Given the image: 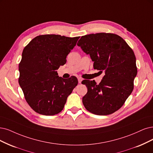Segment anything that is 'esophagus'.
Instances as JSON below:
<instances>
[{"instance_id":"1","label":"esophagus","mask_w":153,"mask_h":153,"mask_svg":"<svg viewBox=\"0 0 153 153\" xmlns=\"http://www.w3.org/2000/svg\"><path fill=\"white\" fill-rule=\"evenodd\" d=\"M82 81V79L81 77H78V82H79V83H81Z\"/></svg>"}]
</instances>
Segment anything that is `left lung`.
<instances>
[{
    "mask_svg": "<svg viewBox=\"0 0 153 153\" xmlns=\"http://www.w3.org/2000/svg\"><path fill=\"white\" fill-rule=\"evenodd\" d=\"M77 45L89 54L94 69L105 74L99 84L94 81H82L88 88L82 98L84 107L95 115L113 114L121 108L133 91L137 69L132 49L114 33L82 36Z\"/></svg>",
    "mask_w": 153,
    "mask_h": 153,
    "instance_id": "left-lung-1",
    "label": "left lung"
}]
</instances>
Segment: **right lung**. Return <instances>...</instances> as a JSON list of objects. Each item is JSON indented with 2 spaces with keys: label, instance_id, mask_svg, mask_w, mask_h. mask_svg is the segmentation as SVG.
<instances>
[{
  "label": "right lung",
  "instance_id": "add662e5",
  "mask_svg": "<svg viewBox=\"0 0 153 153\" xmlns=\"http://www.w3.org/2000/svg\"><path fill=\"white\" fill-rule=\"evenodd\" d=\"M79 36L43 35L25 47L19 64V84L31 108L39 114L54 115L63 110L67 98L78 84L77 79L59 77L57 70Z\"/></svg>",
  "mask_w": 153,
  "mask_h": 153
}]
</instances>
